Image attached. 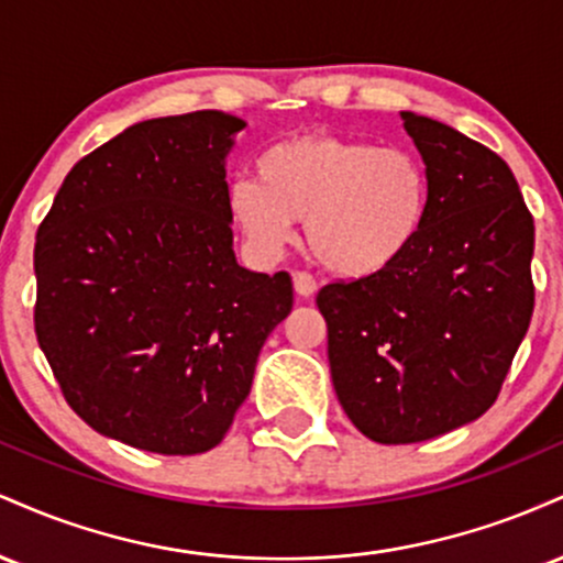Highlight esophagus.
I'll list each match as a JSON object with an SVG mask.
<instances>
[{
  "instance_id": "obj_1",
  "label": "esophagus",
  "mask_w": 563,
  "mask_h": 563,
  "mask_svg": "<svg viewBox=\"0 0 563 563\" xmlns=\"http://www.w3.org/2000/svg\"><path fill=\"white\" fill-rule=\"evenodd\" d=\"M294 288H296V294L307 299V296H312L314 290H318V280H314V277L309 273H303V269H296V273H294Z\"/></svg>"
}]
</instances>
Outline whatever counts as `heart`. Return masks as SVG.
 Listing matches in <instances>:
<instances>
[{"instance_id": "b5f03b06", "label": "heart", "mask_w": 563, "mask_h": 563, "mask_svg": "<svg viewBox=\"0 0 563 563\" xmlns=\"http://www.w3.org/2000/svg\"><path fill=\"white\" fill-rule=\"evenodd\" d=\"M228 206L245 241L277 254L303 219L322 267L373 277L397 267L421 241L431 209V172L407 145L307 132L269 145L256 179L238 177Z\"/></svg>"}]
</instances>
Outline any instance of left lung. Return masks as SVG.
I'll return each mask as SVG.
<instances>
[{"label": "left lung", "mask_w": 563, "mask_h": 563, "mask_svg": "<svg viewBox=\"0 0 563 563\" xmlns=\"http://www.w3.org/2000/svg\"><path fill=\"white\" fill-rule=\"evenodd\" d=\"M402 119L431 172L421 241L386 273L318 290L335 397L378 444L484 416L534 309V219L514 172L442 121Z\"/></svg>", "instance_id": "obj_1"}]
</instances>
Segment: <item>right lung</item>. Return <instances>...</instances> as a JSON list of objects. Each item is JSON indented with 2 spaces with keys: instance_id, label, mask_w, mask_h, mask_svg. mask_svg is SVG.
<instances>
[{
  "instance_id": "add662e5",
  "label": "right lung",
  "mask_w": 563,
  "mask_h": 563,
  "mask_svg": "<svg viewBox=\"0 0 563 563\" xmlns=\"http://www.w3.org/2000/svg\"><path fill=\"white\" fill-rule=\"evenodd\" d=\"M241 119L140 121L84 156L34 245V331L70 410L158 455L217 448L294 307L232 254L224 156Z\"/></svg>"
}]
</instances>
